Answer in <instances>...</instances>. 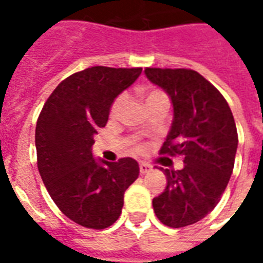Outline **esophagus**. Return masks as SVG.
<instances>
[{
    "label": "esophagus",
    "instance_id": "1",
    "mask_svg": "<svg viewBox=\"0 0 263 263\" xmlns=\"http://www.w3.org/2000/svg\"><path fill=\"white\" fill-rule=\"evenodd\" d=\"M151 171H152V166H149L148 163H139V172H141V175L149 173Z\"/></svg>",
    "mask_w": 263,
    "mask_h": 263
}]
</instances>
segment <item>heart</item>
<instances>
[{
	"label": "heart",
	"mask_w": 263,
	"mask_h": 263,
	"mask_svg": "<svg viewBox=\"0 0 263 263\" xmlns=\"http://www.w3.org/2000/svg\"><path fill=\"white\" fill-rule=\"evenodd\" d=\"M143 97H145L146 105L155 103V101H159V100H167L165 92L162 91V90H158V88H148V90H145L143 91ZM124 101H125L124 96H120V97L115 98L114 103L111 105V117H117V115L120 114L121 109L124 107Z\"/></svg>",
	"instance_id": "1"
}]
</instances>
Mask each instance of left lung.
Masks as SVG:
<instances>
[{
	"label": "left lung",
	"instance_id": "8db88e82",
	"mask_svg": "<svg viewBox=\"0 0 263 263\" xmlns=\"http://www.w3.org/2000/svg\"><path fill=\"white\" fill-rule=\"evenodd\" d=\"M151 83L163 88L173 104V121L162 155L182 156V171L165 172L167 186L152 205L172 228L197 222L220 201L234 169L238 146L230 105L203 76L190 69L146 67Z\"/></svg>",
	"mask_w": 263,
	"mask_h": 263
}]
</instances>
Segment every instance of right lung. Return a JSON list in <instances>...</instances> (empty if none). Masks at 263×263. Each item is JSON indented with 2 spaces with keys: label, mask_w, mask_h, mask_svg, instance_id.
<instances>
[{
  "label": "right lung",
  "mask_w": 263,
  "mask_h": 263,
  "mask_svg": "<svg viewBox=\"0 0 263 263\" xmlns=\"http://www.w3.org/2000/svg\"><path fill=\"white\" fill-rule=\"evenodd\" d=\"M141 71L105 66L77 71L54 88L39 114L37 169L54 204L79 226H112L121 215L125 190L138 179L137 160H96L91 146L114 100Z\"/></svg>",
  "instance_id": "add662e5"
}]
</instances>
